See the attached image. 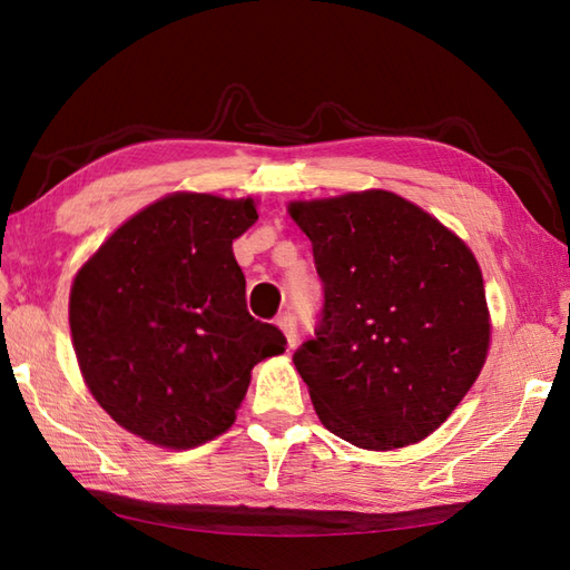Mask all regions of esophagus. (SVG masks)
I'll return each mask as SVG.
<instances>
[{
    "label": "esophagus",
    "mask_w": 570,
    "mask_h": 570,
    "mask_svg": "<svg viewBox=\"0 0 570 570\" xmlns=\"http://www.w3.org/2000/svg\"><path fill=\"white\" fill-rule=\"evenodd\" d=\"M276 325H278V328H282V333L286 335L288 347H296L298 333H296V318H294V313H282V316L276 318Z\"/></svg>",
    "instance_id": "esophagus-1"
}]
</instances>
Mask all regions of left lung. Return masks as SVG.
Here are the masks:
<instances>
[{
  "label": "left lung",
  "instance_id": "obj_1",
  "mask_svg": "<svg viewBox=\"0 0 570 570\" xmlns=\"http://www.w3.org/2000/svg\"><path fill=\"white\" fill-rule=\"evenodd\" d=\"M323 278V321L294 355L321 423L365 451L431 435L463 402L490 350L475 254L392 190L292 200Z\"/></svg>",
  "mask_w": 570,
  "mask_h": 570
}]
</instances>
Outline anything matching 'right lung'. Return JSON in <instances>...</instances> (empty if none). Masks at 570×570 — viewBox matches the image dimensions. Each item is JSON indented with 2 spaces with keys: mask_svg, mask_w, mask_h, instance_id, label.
I'll return each instance as SVG.
<instances>
[{
  "mask_svg": "<svg viewBox=\"0 0 570 570\" xmlns=\"http://www.w3.org/2000/svg\"><path fill=\"white\" fill-rule=\"evenodd\" d=\"M257 200L176 190L119 225L70 286L68 321L82 382L141 441L188 451L225 433L252 367L286 337L254 321L233 239Z\"/></svg>",
  "mask_w": 570,
  "mask_h": 570,
  "instance_id": "obj_1",
  "label": "right lung"
}]
</instances>
